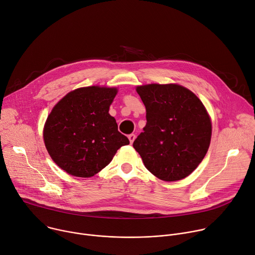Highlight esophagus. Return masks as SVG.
I'll use <instances>...</instances> for the list:
<instances>
[{"instance_id":"esophagus-1","label":"esophagus","mask_w":255,"mask_h":255,"mask_svg":"<svg viewBox=\"0 0 255 255\" xmlns=\"http://www.w3.org/2000/svg\"><path fill=\"white\" fill-rule=\"evenodd\" d=\"M128 138H129V141H130V143L132 144L133 142H134V140H135V138H136V135L135 134H130L129 136H128Z\"/></svg>"}]
</instances>
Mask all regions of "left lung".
I'll use <instances>...</instances> for the list:
<instances>
[{
	"instance_id": "1",
	"label": "left lung",
	"mask_w": 255,
	"mask_h": 255,
	"mask_svg": "<svg viewBox=\"0 0 255 255\" xmlns=\"http://www.w3.org/2000/svg\"><path fill=\"white\" fill-rule=\"evenodd\" d=\"M145 108L146 125L133 142L143 163L165 181L183 179L205 157L212 124L203 103L178 85L137 87Z\"/></svg>"
}]
</instances>
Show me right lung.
Instances as JSON below:
<instances>
[{
    "instance_id": "1",
    "label": "right lung",
    "mask_w": 255,
    "mask_h": 255,
    "mask_svg": "<svg viewBox=\"0 0 255 255\" xmlns=\"http://www.w3.org/2000/svg\"><path fill=\"white\" fill-rule=\"evenodd\" d=\"M116 94L114 88H81L52 109L44 126V143L53 161L67 173L93 176L129 144L109 114Z\"/></svg>"
}]
</instances>
